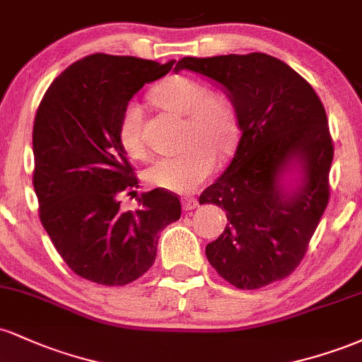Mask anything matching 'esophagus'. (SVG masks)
<instances>
[{"label": "esophagus", "mask_w": 362, "mask_h": 362, "mask_svg": "<svg viewBox=\"0 0 362 362\" xmlns=\"http://www.w3.org/2000/svg\"><path fill=\"white\" fill-rule=\"evenodd\" d=\"M182 206H184V211H192L199 206V201L194 197H184L182 199Z\"/></svg>", "instance_id": "1"}]
</instances>
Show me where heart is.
Returning a JSON list of instances; mask_svg holds the SVG:
<instances>
[{
	"label": "heart",
	"mask_w": 362,
	"mask_h": 362,
	"mask_svg": "<svg viewBox=\"0 0 362 362\" xmlns=\"http://www.w3.org/2000/svg\"><path fill=\"white\" fill-rule=\"evenodd\" d=\"M151 98L161 109L185 119V149L156 158L149 165V184L187 194L197 189L216 167V155L226 158L238 143V117L230 100L209 95L202 83L189 76H170L156 85ZM119 139L132 158H144L148 144L143 132V109L138 102L124 107L119 122Z\"/></svg>",
	"instance_id": "heart-1"
}]
</instances>
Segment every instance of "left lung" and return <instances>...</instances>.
I'll use <instances>...</instances> for the list:
<instances>
[{
	"mask_svg": "<svg viewBox=\"0 0 362 362\" xmlns=\"http://www.w3.org/2000/svg\"><path fill=\"white\" fill-rule=\"evenodd\" d=\"M182 69L221 86L242 132L231 163L199 197L228 218L207 260L240 289L284 279L328 204L334 144L325 109L305 78L269 54L184 57Z\"/></svg>",
	"mask_w": 362,
	"mask_h": 362,
	"instance_id": "1",
	"label": "left lung"
}]
</instances>
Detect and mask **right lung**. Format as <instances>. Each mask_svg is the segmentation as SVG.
Instances as JSON below:
<instances>
[{
  "label": "right lung",
  "instance_id": "obj_1",
  "mask_svg": "<svg viewBox=\"0 0 362 362\" xmlns=\"http://www.w3.org/2000/svg\"><path fill=\"white\" fill-rule=\"evenodd\" d=\"M173 62L91 54L66 68L40 102L32 136L40 221L83 279L136 281L156 259L158 233L180 219V201L168 190L141 194L136 211H124L119 199L138 187L119 139L120 115Z\"/></svg>",
  "mask_w": 362,
  "mask_h": 362
}]
</instances>
